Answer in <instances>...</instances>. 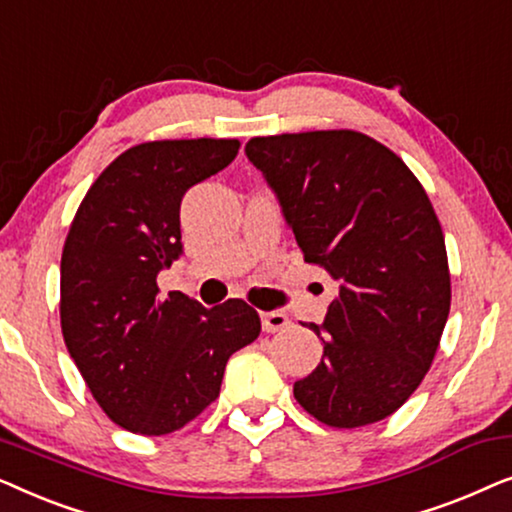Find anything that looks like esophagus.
<instances>
[{
  "label": "esophagus",
  "mask_w": 512,
  "mask_h": 512,
  "mask_svg": "<svg viewBox=\"0 0 512 512\" xmlns=\"http://www.w3.org/2000/svg\"><path fill=\"white\" fill-rule=\"evenodd\" d=\"M261 324H263V331L265 333H277V331H284V328L291 326V319L286 317L284 312H263L261 314Z\"/></svg>",
  "instance_id": "34e87169"
}]
</instances>
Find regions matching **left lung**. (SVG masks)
Segmentation results:
<instances>
[{
    "label": "left lung",
    "instance_id": "left-lung-1",
    "mask_svg": "<svg viewBox=\"0 0 512 512\" xmlns=\"http://www.w3.org/2000/svg\"><path fill=\"white\" fill-rule=\"evenodd\" d=\"M244 151L305 261L340 282L324 324H310L324 356L293 396L338 429L380 422L424 380L450 314L445 237L429 195L363 132L254 137Z\"/></svg>",
    "mask_w": 512,
    "mask_h": 512
}]
</instances>
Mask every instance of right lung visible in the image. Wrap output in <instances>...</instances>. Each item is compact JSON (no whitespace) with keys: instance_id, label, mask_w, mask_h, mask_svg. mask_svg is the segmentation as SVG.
<instances>
[{"instance_id":"right-lung-1","label":"right lung","mask_w":512,"mask_h":512,"mask_svg":"<svg viewBox=\"0 0 512 512\" xmlns=\"http://www.w3.org/2000/svg\"><path fill=\"white\" fill-rule=\"evenodd\" d=\"M237 139H163L121 153L88 188L60 261V324L90 394L142 436L179 431L221 391L237 349L261 333L254 307L212 310L158 296V272L184 251L186 191L233 163Z\"/></svg>"}]
</instances>
